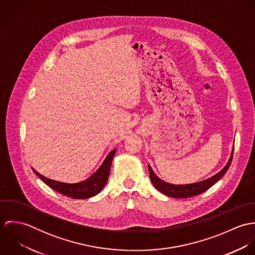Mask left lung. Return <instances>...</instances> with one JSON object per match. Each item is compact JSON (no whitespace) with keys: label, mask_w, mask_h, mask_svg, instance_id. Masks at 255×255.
<instances>
[{"label":"left lung","mask_w":255,"mask_h":255,"mask_svg":"<svg viewBox=\"0 0 255 255\" xmlns=\"http://www.w3.org/2000/svg\"><path fill=\"white\" fill-rule=\"evenodd\" d=\"M233 153H234V148L232 150L230 159H229L228 163L226 164V166L216 175H214L213 177H211L209 179H206L204 181L193 182V183H187V184H174V183L164 182L159 177H157V175L152 170L151 166L148 165L149 177H150L151 182L154 184V186L160 192H162L163 194H165L167 196H170V197H173V198L192 197V196L198 195V194L206 191L207 189H209L212 185H214L225 175V173L229 170V168L231 166V162H232V159H233Z\"/></svg>","instance_id":"obj_1"}]
</instances>
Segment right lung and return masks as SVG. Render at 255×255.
<instances>
[{
  "mask_svg": "<svg viewBox=\"0 0 255 255\" xmlns=\"http://www.w3.org/2000/svg\"><path fill=\"white\" fill-rule=\"evenodd\" d=\"M116 151H117V148L113 149L111 152H109V154L107 155V157L105 158L101 166L89 178L81 182H74V183L58 182V181L51 180L49 178L44 177L43 175L39 174L33 168L32 170L43 182H45L47 185H49L51 188H53L54 190L74 199H86L98 194L106 185L109 178L111 164L116 154Z\"/></svg>",
  "mask_w": 255,
  "mask_h": 255,
  "instance_id": "obj_1",
  "label": "right lung"
}]
</instances>
